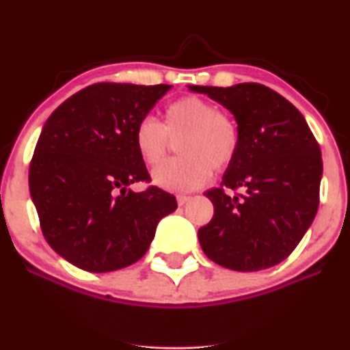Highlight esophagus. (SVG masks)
Masks as SVG:
<instances>
[{"instance_id": "34e87169", "label": "esophagus", "mask_w": 350, "mask_h": 350, "mask_svg": "<svg viewBox=\"0 0 350 350\" xmlns=\"http://www.w3.org/2000/svg\"><path fill=\"white\" fill-rule=\"evenodd\" d=\"M189 199H191V198H189V196H186V194H179V196H178V204H179V206H184V204L189 202Z\"/></svg>"}]
</instances>
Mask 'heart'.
Returning <instances> with one entry per match:
<instances>
[{"label": "heart", "mask_w": 350, "mask_h": 350, "mask_svg": "<svg viewBox=\"0 0 350 350\" xmlns=\"http://www.w3.org/2000/svg\"><path fill=\"white\" fill-rule=\"evenodd\" d=\"M179 158L164 163L152 172L159 187L172 192L194 191L207 183L211 172H224L240 150V126L222 113L215 103L186 95L170 103L164 123L146 116L136 124L135 144L139 158L156 166L170 151V139H178Z\"/></svg>", "instance_id": "heart-1"}]
</instances>
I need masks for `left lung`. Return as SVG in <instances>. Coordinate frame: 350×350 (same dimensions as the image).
<instances>
[{
    "mask_svg": "<svg viewBox=\"0 0 350 350\" xmlns=\"http://www.w3.org/2000/svg\"><path fill=\"white\" fill-rule=\"evenodd\" d=\"M189 88L228 108L242 138L222 186L206 192L214 217L199 228L200 247L228 270L275 267L291 255L316 217L323 178L319 144L298 108L271 88Z\"/></svg>",
    "mask_w": 350,
    "mask_h": 350,
    "instance_id": "obj_1",
    "label": "left lung"
}]
</instances>
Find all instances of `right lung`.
Masks as SVG:
<instances>
[{
  "instance_id": "1",
  "label": "right lung",
  "mask_w": 350,
  "mask_h": 350,
  "mask_svg": "<svg viewBox=\"0 0 350 350\" xmlns=\"http://www.w3.org/2000/svg\"><path fill=\"white\" fill-rule=\"evenodd\" d=\"M171 85L102 82L54 110L31 159L29 189L44 239L92 273L130 267L146 253L176 198L151 183L135 130Z\"/></svg>"
}]
</instances>
